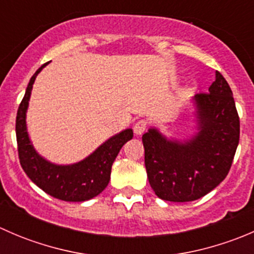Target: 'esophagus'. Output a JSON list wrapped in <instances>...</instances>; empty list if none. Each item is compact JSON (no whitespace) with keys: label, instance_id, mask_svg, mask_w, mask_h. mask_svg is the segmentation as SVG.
Returning a JSON list of instances; mask_svg holds the SVG:
<instances>
[{"label":"esophagus","instance_id":"34e87169","mask_svg":"<svg viewBox=\"0 0 254 254\" xmlns=\"http://www.w3.org/2000/svg\"><path fill=\"white\" fill-rule=\"evenodd\" d=\"M146 129H147V122H146V120L141 119V120H139V122L135 123V125H134V132H135V134H136V135H141V134H143Z\"/></svg>","mask_w":254,"mask_h":254}]
</instances>
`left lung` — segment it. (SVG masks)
<instances>
[{
    "mask_svg": "<svg viewBox=\"0 0 254 254\" xmlns=\"http://www.w3.org/2000/svg\"><path fill=\"white\" fill-rule=\"evenodd\" d=\"M198 131L186 141L167 140L152 127L142 135L151 188L167 201H193L216 188L229 173L240 141V118L224 76L209 93L194 97Z\"/></svg>",
    "mask_w": 254,
    "mask_h": 254,
    "instance_id": "1",
    "label": "left lung"
}]
</instances>
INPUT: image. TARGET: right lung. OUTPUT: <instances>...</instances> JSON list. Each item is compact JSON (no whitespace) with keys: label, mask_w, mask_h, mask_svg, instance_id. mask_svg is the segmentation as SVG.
<instances>
[{"label":"right lung","mask_w":254,"mask_h":254,"mask_svg":"<svg viewBox=\"0 0 254 254\" xmlns=\"http://www.w3.org/2000/svg\"><path fill=\"white\" fill-rule=\"evenodd\" d=\"M47 65L48 63L32 76L17 112L16 136L20 166L30 181L49 195L64 201L89 200L101 194L108 186L113 162L123 145L132 139V130L127 129L114 135L88 157L73 165H55L43 158L30 143L25 113L35 77Z\"/></svg>","instance_id":"right-lung-1"}]
</instances>
